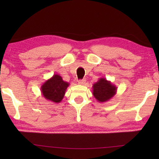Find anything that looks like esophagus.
<instances>
[{
	"mask_svg": "<svg viewBox=\"0 0 159 159\" xmlns=\"http://www.w3.org/2000/svg\"><path fill=\"white\" fill-rule=\"evenodd\" d=\"M86 83V80L85 79H83V80H79L77 81V83L79 85H84Z\"/></svg>",
	"mask_w": 159,
	"mask_h": 159,
	"instance_id": "obj_1",
	"label": "esophagus"
}]
</instances>
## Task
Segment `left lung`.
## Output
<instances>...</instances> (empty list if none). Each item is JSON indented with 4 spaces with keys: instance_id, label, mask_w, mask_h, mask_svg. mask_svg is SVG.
Returning <instances> with one entry per match:
<instances>
[{
    "instance_id": "8db88e82",
    "label": "left lung",
    "mask_w": 159,
    "mask_h": 159,
    "mask_svg": "<svg viewBox=\"0 0 159 159\" xmlns=\"http://www.w3.org/2000/svg\"><path fill=\"white\" fill-rule=\"evenodd\" d=\"M117 92V87L104 78H100L93 85V94L99 102H106Z\"/></svg>"
}]
</instances>
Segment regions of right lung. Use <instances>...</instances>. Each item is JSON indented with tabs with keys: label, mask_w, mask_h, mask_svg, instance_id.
<instances>
[{
	"label": "right lung",
	"mask_w": 159,
	"mask_h": 159,
	"mask_svg": "<svg viewBox=\"0 0 159 159\" xmlns=\"http://www.w3.org/2000/svg\"><path fill=\"white\" fill-rule=\"evenodd\" d=\"M69 85V83L64 81L61 76L54 74L41 85V93L47 100L53 103H60L64 98Z\"/></svg>",
	"instance_id": "right-lung-1"
}]
</instances>
